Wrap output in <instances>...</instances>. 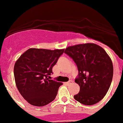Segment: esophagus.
I'll return each mask as SVG.
<instances>
[{"instance_id": "esophagus-1", "label": "esophagus", "mask_w": 123, "mask_h": 123, "mask_svg": "<svg viewBox=\"0 0 123 123\" xmlns=\"http://www.w3.org/2000/svg\"><path fill=\"white\" fill-rule=\"evenodd\" d=\"M72 83H73V81H72V80H70V81H68V82H66V84H67V86H68V85L71 84H72Z\"/></svg>"}]
</instances>
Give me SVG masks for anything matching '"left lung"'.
I'll return each instance as SVG.
<instances>
[{"mask_svg": "<svg viewBox=\"0 0 123 123\" xmlns=\"http://www.w3.org/2000/svg\"><path fill=\"white\" fill-rule=\"evenodd\" d=\"M64 53L72 58L78 70L75 82L80 90L74 99L87 105L100 101L113 78V64L109 55L100 46L90 43L68 47Z\"/></svg>", "mask_w": 123, "mask_h": 123, "instance_id": "left-lung-1", "label": "left lung"}]
</instances>
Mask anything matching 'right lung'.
<instances>
[{"mask_svg": "<svg viewBox=\"0 0 123 123\" xmlns=\"http://www.w3.org/2000/svg\"><path fill=\"white\" fill-rule=\"evenodd\" d=\"M64 50L30 49L15 63L14 75L23 98L34 106H43L54 100L62 83L50 80L52 68Z\"/></svg>", "mask_w": 123, "mask_h": 123, "instance_id": "right-lung-1", "label": "right lung"}]
</instances>
